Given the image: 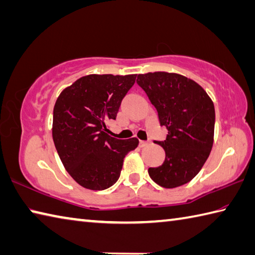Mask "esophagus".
Returning a JSON list of instances; mask_svg holds the SVG:
<instances>
[{"label":"esophagus","instance_id":"esophagus-1","mask_svg":"<svg viewBox=\"0 0 255 255\" xmlns=\"http://www.w3.org/2000/svg\"><path fill=\"white\" fill-rule=\"evenodd\" d=\"M148 143H149V142H148V141H145V140H140V141H139V146H140V147H146V146L148 145Z\"/></svg>","mask_w":255,"mask_h":255}]
</instances>
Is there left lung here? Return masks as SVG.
Masks as SVG:
<instances>
[{
  "label": "left lung",
  "instance_id": "obj_1",
  "mask_svg": "<svg viewBox=\"0 0 255 255\" xmlns=\"http://www.w3.org/2000/svg\"><path fill=\"white\" fill-rule=\"evenodd\" d=\"M137 83L168 129L163 165L148 169L150 178L165 188L182 186L195 177L210 156L214 142L215 109L210 96L189 78L157 71L138 75Z\"/></svg>",
  "mask_w": 255,
  "mask_h": 255
}]
</instances>
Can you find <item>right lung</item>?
<instances>
[{"mask_svg": "<svg viewBox=\"0 0 255 255\" xmlns=\"http://www.w3.org/2000/svg\"><path fill=\"white\" fill-rule=\"evenodd\" d=\"M136 77L88 75L63 89L55 101L54 146L64 168L82 187L103 191L113 186L125 156L139 143L137 138H114L107 129Z\"/></svg>", "mask_w": 255, "mask_h": 255, "instance_id": "add662e5", "label": "right lung"}]
</instances>
